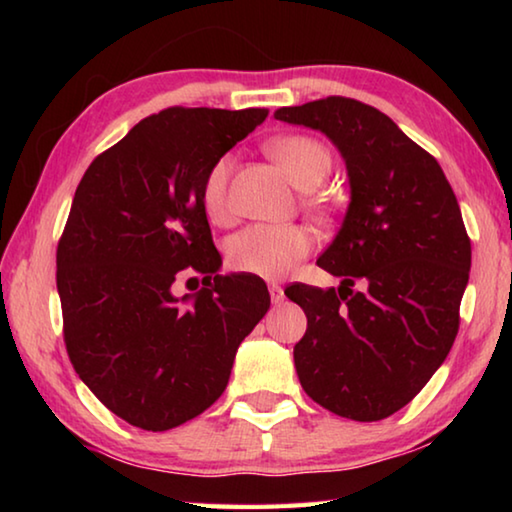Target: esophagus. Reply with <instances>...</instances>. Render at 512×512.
I'll return each instance as SVG.
<instances>
[{"mask_svg":"<svg viewBox=\"0 0 512 512\" xmlns=\"http://www.w3.org/2000/svg\"><path fill=\"white\" fill-rule=\"evenodd\" d=\"M268 291H271V300L275 302V305H280V302L284 300V289L280 287V284L271 282V284H268Z\"/></svg>","mask_w":512,"mask_h":512,"instance_id":"obj_1","label":"esophagus"}]
</instances>
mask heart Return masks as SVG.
<instances>
[{
    "label": "heart",
    "mask_w": 512,
    "mask_h": 512,
    "mask_svg": "<svg viewBox=\"0 0 512 512\" xmlns=\"http://www.w3.org/2000/svg\"><path fill=\"white\" fill-rule=\"evenodd\" d=\"M268 153L300 189H316L332 171V153L309 135H282L268 142ZM230 173L232 155H221L207 169L201 201L214 223L230 221ZM318 237L302 223L248 225L228 244V264L239 273L277 280L287 275L300 259L316 248Z\"/></svg>",
    "instance_id": "heart-1"
}]
</instances>
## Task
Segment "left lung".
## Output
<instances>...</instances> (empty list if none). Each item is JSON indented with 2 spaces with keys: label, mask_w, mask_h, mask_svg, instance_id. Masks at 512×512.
<instances>
[{
  "label": "left lung",
  "mask_w": 512,
  "mask_h": 512,
  "mask_svg": "<svg viewBox=\"0 0 512 512\" xmlns=\"http://www.w3.org/2000/svg\"><path fill=\"white\" fill-rule=\"evenodd\" d=\"M275 119L323 131L352 189L339 235L318 257L341 287L284 291L307 314L293 348L298 379L341 418L384 420L422 391L458 334L472 264L461 207L438 160L368 103L327 97Z\"/></svg>",
  "instance_id": "left-lung-1"
}]
</instances>
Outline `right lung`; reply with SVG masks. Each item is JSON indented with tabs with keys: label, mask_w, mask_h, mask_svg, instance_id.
<instances>
[{
	"label": "right lung",
	"mask_w": 512,
	"mask_h": 512,
	"mask_svg": "<svg viewBox=\"0 0 512 512\" xmlns=\"http://www.w3.org/2000/svg\"><path fill=\"white\" fill-rule=\"evenodd\" d=\"M266 108L173 106L92 160L56 250L63 339L83 384L121 420L167 431L225 391L239 343L271 307L262 277L219 275L203 210L207 169ZM206 287L178 301L172 282Z\"/></svg>",
	"instance_id": "right-lung-1"
}]
</instances>
